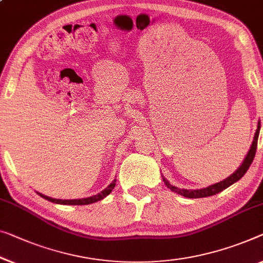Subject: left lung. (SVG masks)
<instances>
[{"label":"left lung","instance_id":"obj_1","mask_svg":"<svg viewBox=\"0 0 263 263\" xmlns=\"http://www.w3.org/2000/svg\"><path fill=\"white\" fill-rule=\"evenodd\" d=\"M260 128H261V123L258 122L256 133H255V135H254V141L252 143V147H250V149H249V153L247 154V156H246L243 162H242V164L240 165V168L237 169V171L234 173L233 175H230L228 179L221 181V182H219V183L213 184V185H211V187L199 189V191H188V189L176 188V187H174V185L169 183L168 181L163 177V181H164L165 185H167V187L171 189L172 192H175V193L180 194V195H182L184 197H189V199H199V197L213 196V195H215V194H219L222 191H224V189H227L229 185H232L233 183H235L236 181H239L241 177L243 176L246 173H247L248 168L250 167V164H252L253 160H254V156H255V153H256L257 139H258V133H260Z\"/></svg>","mask_w":263,"mask_h":263}]
</instances>
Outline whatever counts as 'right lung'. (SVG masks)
Returning a JSON list of instances; mask_svg holds the SVG:
<instances>
[{"label": "right lung", "mask_w": 263, "mask_h": 263, "mask_svg": "<svg viewBox=\"0 0 263 263\" xmlns=\"http://www.w3.org/2000/svg\"><path fill=\"white\" fill-rule=\"evenodd\" d=\"M116 184V180L112 181V182L108 185V187L104 189V191L101 192L98 195L87 197V199H79V200H58V199H51V197H48L46 195H42V194L37 193L40 196H42L43 199H46L50 202H54V203H59V204H70V205H83V204H90L94 203V202H98L100 200L104 199V197L108 196L109 194L111 193L112 189H114Z\"/></svg>", "instance_id": "right-lung-1"}]
</instances>
